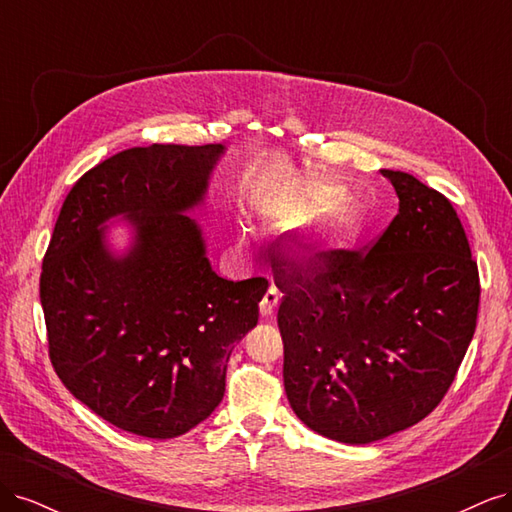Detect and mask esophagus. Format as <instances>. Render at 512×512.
I'll return each mask as SVG.
<instances>
[{
	"label": "esophagus",
	"instance_id": "34e87169",
	"mask_svg": "<svg viewBox=\"0 0 512 512\" xmlns=\"http://www.w3.org/2000/svg\"><path fill=\"white\" fill-rule=\"evenodd\" d=\"M277 303H280V290H277L275 286H271L267 290L265 297H262V301H260V314L262 316H271L273 309L277 307Z\"/></svg>",
	"mask_w": 512,
	"mask_h": 512
}]
</instances>
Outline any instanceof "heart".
<instances>
[{
    "mask_svg": "<svg viewBox=\"0 0 512 512\" xmlns=\"http://www.w3.org/2000/svg\"><path fill=\"white\" fill-rule=\"evenodd\" d=\"M339 190L333 185L324 183H307L303 190L284 196V198H265L262 200V209L269 215V220L275 226L290 228L307 218H312L316 211L329 207L337 198ZM363 224V213L359 205L352 203L348 198L337 200L333 207L327 209L322 220L309 230L307 239L303 241L301 256L305 260H316L324 252L335 250L339 245H346L350 239L359 235Z\"/></svg>",
    "mask_w": 512,
    "mask_h": 512,
    "instance_id": "heart-1",
    "label": "heart"
}]
</instances>
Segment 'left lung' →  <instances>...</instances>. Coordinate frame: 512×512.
<instances>
[{
    "label": "left lung",
    "instance_id": "8db88e82",
    "mask_svg": "<svg viewBox=\"0 0 512 512\" xmlns=\"http://www.w3.org/2000/svg\"><path fill=\"white\" fill-rule=\"evenodd\" d=\"M382 175L399 213L369 252L299 262L277 247L271 262L284 292L277 327L290 408L346 444L382 440L433 412L478 316V267L451 200L401 170Z\"/></svg>",
    "mask_w": 512,
    "mask_h": 512
}]
</instances>
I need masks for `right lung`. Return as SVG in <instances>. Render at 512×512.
Listing matches in <instances>:
<instances>
[{"instance_id":"obj_1","label":"right lung","mask_w":512,"mask_h":512,"mask_svg":"<svg viewBox=\"0 0 512 512\" xmlns=\"http://www.w3.org/2000/svg\"><path fill=\"white\" fill-rule=\"evenodd\" d=\"M222 145L132 147L72 185L42 260L49 356L66 389L111 425L177 438L218 408L230 352L256 327L265 277L230 282L209 265L200 226ZM135 226L113 257L98 229Z\"/></svg>"}]
</instances>
